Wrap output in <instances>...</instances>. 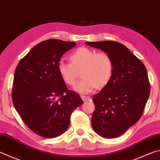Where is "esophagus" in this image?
<instances>
[{
  "label": "esophagus",
  "instance_id": "esophagus-1",
  "mask_svg": "<svg viewBox=\"0 0 160 160\" xmlns=\"http://www.w3.org/2000/svg\"><path fill=\"white\" fill-rule=\"evenodd\" d=\"M81 98H82V99L84 101H87L90 100V97H88V96L82 95V96H81Z\"/></svg>",
  "mask_w": 160,
  "mask_h": 160
}]
</instances>
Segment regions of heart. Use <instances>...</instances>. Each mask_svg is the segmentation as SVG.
I'll return each mask as SVG.
<instances>
[{"instance_id":"b5f03b06","label":"heart","mask_w":160,"mask_h":160,"mask_svg":"<svg viewBox=\"0 0 160 160\" xmlns=\"http://www.w3.org/2000/svg\"><path fill=\"white\" fill-rule=\"evenodd\" d=\"M71 63L60 61L58 71L66 84L73 85L78 72L81 71L82 78L74 86L75 92L80 94H89L96 88L105 87L111 79L113 62L110 55L106 52L81 47L70 55Z\"/></svg>"}]
</instances>
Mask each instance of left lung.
Returning <instances> with one entry per match:
<instances>
[{"instance_id": "left-lung-1", "label": "left lung", "mask_w": 160, "mask_h": 160, "mask_svg": "<svg viewBox=\"0 0 160 160\" xmlns=\"http://www.w3.org/2000/svg\"><path fill=\"white\" fill-rule=\"evenodd\" d=\"M85 44L105 52L113 62L111 79L92 98V128L103 138L118 137L143 114L150 89L146 66L121 43L104 40Z\"/></svg>"}]
</instances>
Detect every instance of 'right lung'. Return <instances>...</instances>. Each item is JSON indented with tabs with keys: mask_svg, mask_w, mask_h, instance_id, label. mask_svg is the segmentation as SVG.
<instances>
[{
	"mask_svg": "<svg viewBox=\"0 0 160 160\" xmlns=\"http://www.w3.org/2000/svg\"><path fill=\"white\" fill-rule=\"evenodd\" d=\"M75 42L52 39L37 44L20 61L14 75L12 101L22 120L34 133L55 138L67 130L73 110L83 101L68 90L58 63Z\"/></svg>",
	"mask_w": 160,
	"mask_h": 160,
	"instance_id": "obj_1",
	"label": "right lung"
}]
</instances>
